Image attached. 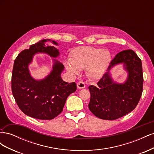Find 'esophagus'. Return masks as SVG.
Wrapping results in <instances>:
<instances>
[{
    "label": "esophagus",
    "instance_id": "esophagus-1",
    "mask_svg": "<svg viewBox=\"0 0 154 154\" xmlns=\"http://www.w3.org/2000/svg\"><path fill=\"white\" fill-rule=\"evenodd\" d=\"M77 87L79 89H82V88H84L85 87V85L83 82H79L77 83Z\"/></svg>",
    "mask_w": 154,
    "mask_h": 154
}]
</instances>
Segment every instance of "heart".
<instances>
[{
    "label": "heart",
    "mask_w": 154,
    "mask_h": 154,
    "mask_svg": "<svg viewBox=\"0 0 154 154\" xmlns=\"http://www.w3.org/2000/svg\"><path fill=\"white\" fill-rule=\"evenodd\" d=\"M111 62L109 51L91 46H83L74 49L71 59L65 62V67L72 75H77L80 69L86 68L87 76L92 80L102 78Z\"/></svg>",
    "instance_id": "obj_1"
}]
</instances>
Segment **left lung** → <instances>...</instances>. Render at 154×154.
I'll list each match as a JSON object with an SVG mask.
<instances>
[{"instance_id":"1","label":"left lung","mask_w":154,"mask_h":154,"mask_svg":"<svg viewBox=\"0 0 154 154\" xmlns=\"http://www.w3.org/2000/svg\"><path fill=\"white\" fill-rule=\"evenodd\" d=\"M124 64L128 73L124 83L114 82L110 70L119 64ZM143 74L141 60L133 50H124L112 60L107 72L97 85H90L91 100L88 109L96 117L114 120L122 118L136 108L143 92Z\"/></svg>"}]
</instances>
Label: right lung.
<instances>
[{
	"mask_svg": "<svg viewBox=\"0 0 154 154\" xmlns=\"http://www.w3.org/2000/svg\"><path fill=\"white\" fill-rule=\"evenodd\" d=\"M48 41L54 45L57 42L44 39L31 45L15 60L11 76V90L19 109L31 118L49 120L62 112L67 97L76 90L75 82L69 83L61 78L64 66L53 59L52 71L42 80H35L31 76L28 66L34 55L46 53L51 57L57 58L60 52L54 46H45Z\"/></svg>",
	"mask_w": 154,
	"mask_h": 154,
	"instance_id": "1",
	"label": "right lung"
}]
</instances>
